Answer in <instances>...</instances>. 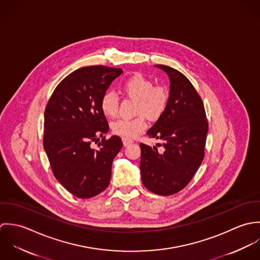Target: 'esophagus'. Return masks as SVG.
<instances>
[{"label": "esophagus", "mask_w": 260, "mask_h": 260, "mask_svg": "<svg viewBox=\"0 0 260 260\" xmlns=\"http://www.w3.org/2000/svg\"><path fill=\"white\" fill-rule=\"evenodd\" d=\"M122 141H123V145L124 146H128V145H130L133 142L131 139H128V138H122Z\"/></svg>", "instance_id": "34e87169"}]
</instances>
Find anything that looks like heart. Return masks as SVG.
I'll use <instances>...</instances> for the list:
<instances>
[{
	"instance_id": "obj_1",
	"label": "heart",
	"mask_w": 260,
	"mask_h": 260,
	"mask_svg": "<svg viewBox=\"0 0 260 260\" xmlns=\"http://www.w3.org/2000/svg\"><path fill=\"white\" fill-rule=\"evenodd\" d=\"M121 89L125 96L136 100L134 113L138 115L133 119H117L111 123L112 132L123 138H133L147 128L146 118L156 121L160 119L168 108L170 101L169 90L162 85L154 86V82L144 75L134 74L126 79ZM100 108L107 117L118 114L119 99L111 91L105 92L100 100Z\"/></svg>"
}]
</instances>
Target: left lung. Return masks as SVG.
I'll use <instances>...</instances> for the list:
<instances>
[{
	"label": "left lung",
	"mask_w": 260,
	"mask_h": 260,
	"mask_svg": "<svg viewBox=\"0 0 260 260\" xmlns=\"http://www.w3.org/2000/svg\"><path fill=\"white\" fill-rule=\"evenodd\" d=\"M156 67L170 79V101L147 134L162 141L157 146H162L164 152L141 143L140 170L148 190L167 196L186 187L201 165L208 122L202 99L185 76L165 65Z\"/></svg>",
	"instance_id": "1"
}]
</instances>
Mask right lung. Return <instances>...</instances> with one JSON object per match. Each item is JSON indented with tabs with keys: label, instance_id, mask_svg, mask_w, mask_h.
Listing matches in <instances>:
<instances>
[{
	"label": "right lung",
	"instance_id": "obj_1",
	"mask_svg": "<svg viewBox=\"0 0 260 260\" xmlns=\"http://www.w3.org/2000/svg\"><path fill=\"white\" fill-rule=\"evenodd\" d=\"M120 68L89 66L64 78L45 110L43 145L56 179L79 198H91L110 183L112 163L122 148L119 136L106 139L109 125L100 100ZM103 138L98 149L92 142Z\"/></svg>",
	"mask_w": 260,
	"mask_h": 260
}]
</instances>
